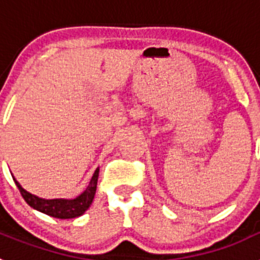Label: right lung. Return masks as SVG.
Listing matches in <instances>:
<instances>
[{
	"label": "right lung",
	"instance_id": "obj_1",
	"mask_svg": "<svg viewBox=\"0 0 260 260\" xmlns=\"http://www.w3.org/2000/svg\"><path fill=\"white\" fill-rule=\"evenodd\" d=\"M98 177H99V168L93 173L92 178L89 181L88 186L83 192L78 195L74 199H43L39 198L36 195L29 194L28 191L23 189L15 178L13 177L14 182L19 189L23 199L27 202L28 206L32 208L40 211L48 216L56 217V219H74L78 216L83 215L88 207L91 206L96 192V186H98Z\"/></svg>",
	"mask_w": 260,
	"mask_h": 260
}]
</instances>
